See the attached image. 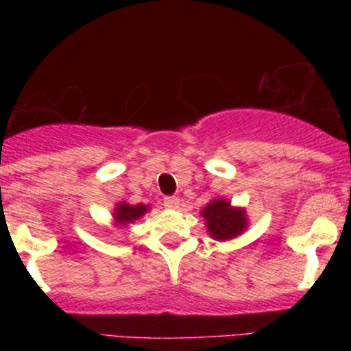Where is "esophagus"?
<instances>
[{
    "mask_svg": "<svg viewBox=\"0 0 351 351\" xmlns=\"http://www.w3.org/2000/svg\"><path fill=\"white\" fill-rule=\"evenodd\" d=\"M163 204L167 209H178L180 208V199L176 196H168L163 199Z\"/></svg>",
    "mask_w": 351,
    "mask_h": 351,
    "instance_id": "34e87169",
    "label": "esophagus"
}]
</instances>
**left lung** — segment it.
<instances>
[{
	"label": "left lung",
	"mask_w": 351,
	"mask_h": 351,
	"mask_svg": "<svg viewBox=\"0 0 351 351\" xmlns=\"http://www.w3.org/2000/svg\"><path fill=\"white\" fill-rule=\"evenodd\" d=\"M208 234L216 241H231L249 226L245 208L232 206L226 198H215L201 209Z\"/></svg>",
	"instance_id": "left-lung-1"
}]
</instances>
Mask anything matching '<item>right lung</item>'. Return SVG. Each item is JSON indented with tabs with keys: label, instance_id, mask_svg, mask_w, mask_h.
<instances>
[{
	"label": "right lung",
	"instance_id": "1",
	"mask_svg": "<svg viewBox=\"0 0 351 351\" xmlns=\"http://www.w3.org/2000/svg\"><path fill=\"white\" fill-rule=\"evenodd\" d=\"M148 211H150L148 204H130L127 201H120V203L115 204L114 213H112V224H114L115 229H125L128 224L135 223L140 217L147 215Z\"/></svg>",
	"mask_w": 351,
	"mask_h": 351
}]
</instances>
